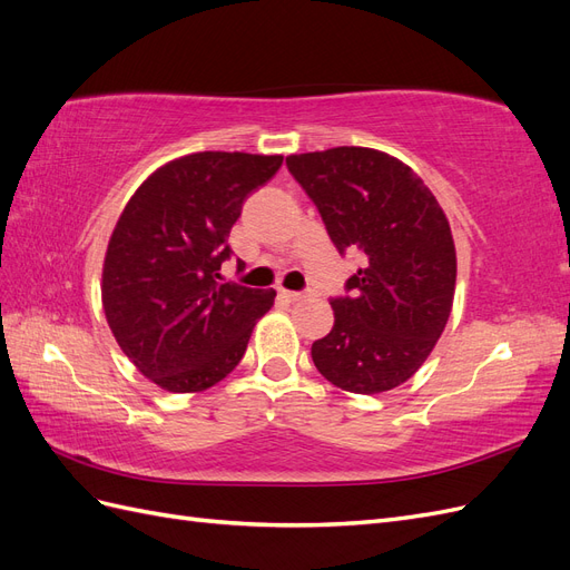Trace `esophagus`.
I'll return each mask as SVG.
<instances>
[{"instance_id": "obj_1", "label": "esophagus", "mask_w": 570, "mask_h": 570, "mask_svg": "<svg viewBox=\"0 0 570 570\" xmlns=\"http://www.w3.org/2000/svg\"><path fill=\"white\" fill-rule=\"evenodd\" d=\"M278 295L283 297V299H287V302H299V299H304L306 295L304 292H295V289H285V287H281L278 289Z\"/></svg>"}]
</instances>
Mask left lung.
I'll return each instance as SVG.
<instances>
[{
	"instance_id": "left-lung-1",
	"label": "left lung",
	"mask_w": 570,
	"mask_h": 570,
	"mask_svg": "<svg viewBox=\"0 0 570 570\" xmlns=\"http://www.w3.org/2000/svg\"><path fill=\"white\" fill-rule=\"evenodd\" d=\"M285 164L340 254H364L350 295L331 302L333 331L312 344L318 373L354 394L400 387L425 364L452 314L450 220L413 168L385 151L333 147L289 154Z\"/></svg>"
}]
</instances>
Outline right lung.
Masks as SVG:
<instances>
[{
    "instance_id": "add662e5",
    "label": "right lung",
    "mask_w": 570,
    "mask_h": 570,
    "mask_svg": "<svg viewBox=\"0 0 570 570\" xmlns=\"http://www.w3.org/2000/svg\"><path fill=\"white\" fill-rule=\"evenodd\" d=\"M281 154L195 151L135 189L109 237L101 306L118 347L166 392H204L245 356L275 289L220 283L228 235Z\"/></svg>"
}]
</instances>
